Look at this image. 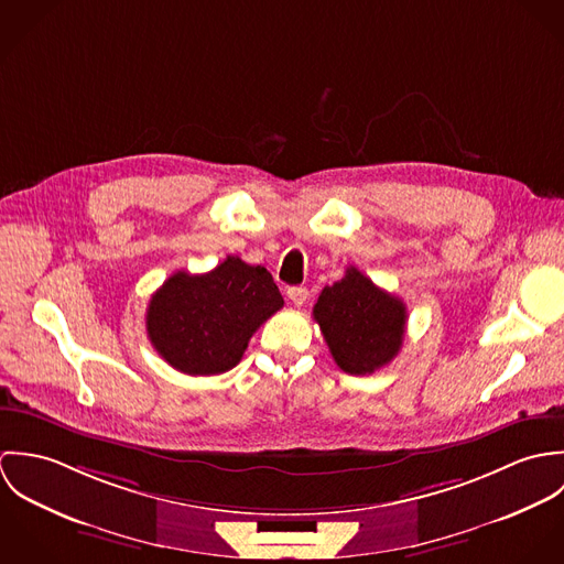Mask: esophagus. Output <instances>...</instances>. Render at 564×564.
<instances>
[{"label":"esophagus","mask_w":564,"mask_h":564,"mask_svg":"<svg viewBox=\"0 0 564 564\" xmlns=\"http://www.w3.org/2000/svg\"><path fill=\"white\" fill-rule=\"evenodd\" d=\"M286 295H289V300L300 308V306H304L306 300H308V289H306V286H291V289L286 291Z\"/></svg>","instance_id":"esophagus-1"}]
</instances>
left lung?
I'll list each match as a JSON object with an SVG mask.
<instances>
[{
	"instance_id": "1",
	"label": "left lung",
	"mask_w": 564,
	"mask_h": 564,
	"mask_svg": "<svg viewBox=\"0 0 564 564\" xmlns=\"http://www.w3.org/2000/svg\"><path fill=\"white\" fill-rule=\"evenodd\" d=\"M334 362L349 376H367L389 365L402 349L405 306L376 286L356 267L325 286L313 308Z\"/></svg>"
}]
</instances>
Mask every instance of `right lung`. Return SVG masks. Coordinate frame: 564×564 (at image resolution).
<instances>
[{
  "label": "right lung",
  "instance_id": "right-lung-1",
  "mask_svg": "<svg viewBox=\"0 0 564 564\" xmlns=\"http://www.w3.org/2000/svg\"><path fill=\"white\" fill-rule=\"evenodd\" d=\"M284 306L260 264L228 256L208 273L175 271L152 295L145 325L154 349L186 376H217L241 362L253 332Z\"/></svg>",
  "mask_w": 564,
  "mask_h": 564
}]
</instances>
